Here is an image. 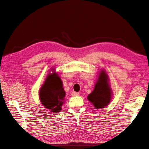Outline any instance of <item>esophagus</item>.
<instances>
[{
	"label": "esophagus",
	"mask_w": 149,
	"mask_h": 149,
	"mask_svg": "<svg viewBox=\"0 0 149 149\" xmlns=\"http://www.w3.org/2000/svg\"><path fill=\"white\" fill-rule=\"evenodd\" d=\"M79 93L75 92V91H73L72 93V96H79Z\"/></svg>",
	"instance_id": "1"
}]
</instances>
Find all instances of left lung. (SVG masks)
<instances>
[{
	"mask_svg": "<svg viewBox=\"0 0 149 149\" xmlns=\"http://www.w3.org/2000/svg\"><path fill=\"white\" fill-rule=\"evenodd\" d=\"M99 77L91 93L88 96V100L96 109L106 107L112 99V91L109 84V77L104 70L100 71Z\"/></svg>",
	"mask_w": 149,
	"mask_h": 149,
	"instance_id": "8db88e82",
	"label": "left lung"
}]
</instances>
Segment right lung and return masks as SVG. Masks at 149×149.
I'll use <instances>...</instances> for the list:
<instances>
[{"instance_id": "add662e5", "label": "right lung", "mask_w": 149, "mask_h": 149, "mask_svg": "<svg viewBox=\"0 0 149 149\" xmlns=\"http://www.w3.org/2000/svg\"><path fill=\"white\" fill-rule=\"evenodd\" d=\"M63 86L62 80L59 75L53 72L48 74L39 90L38 95L42 105L55 113L61 111L64 103L65 92Z\"/></svg>"}]
</instances>
